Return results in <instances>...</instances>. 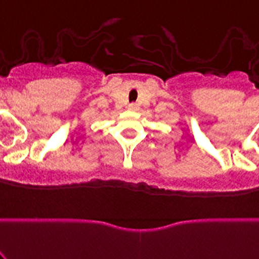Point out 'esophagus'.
I'll use <instances>...</instances> for the list:
<instances>
[{"mask_svg":"<svg viewBox=\"0 0 259 259\" xmlns=\"http://www.w3.org/2000/svg\"><path fill=\"white\" fill-rule=\"evenodd\" d=\"M129 109H130V110H137L138 106L135 105V104H130V105H129Z\"/></svg>","mask_w":259,"mask_h":259,"instance_id":"esophagus-1","label":"esophagus"}]
</instances>
